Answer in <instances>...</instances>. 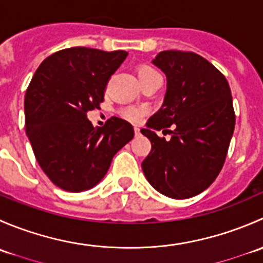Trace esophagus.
Returning a JSON list of instances; mask_svg holds the SVG:
<instances>
[{"instance_id": "34e87169", "label": "esophagus", "mask_w": 263, "mask_h": 263, "mask_svg": "<svg viewBox=\"0 0 263 263\" xmlns=\"http://www.w3.org/2000/svg\"><path fill=\"white\" fill-rule=\"evenodd\" d=\"M134 129H135V135H136V136H139V135H140V128H139V127L135 126Z\"/></svg>"}]
</instances>
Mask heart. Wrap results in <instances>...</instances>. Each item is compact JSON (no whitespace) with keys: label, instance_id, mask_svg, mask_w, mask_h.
I'll use <instances>...</instances> for the list:
<instances>
[{"label":"heart","instance_id":"1","mask_svg":"<svg viewBox=\"0 0 263 263\" xmlns=\"http://www.w3.org/2000/svg\"><path fill=\"white\" fill-rule=\"evenodd\" d=\"M137 76H139L140 82L142 84V82L147 80V79L154 78V76H160V73H159L155 68L151 67V66L142 65L137 68ZM144 115L145 108L140 107H126L121 110V116L131 122H139Z\"/></svg>","mask_w":263,"mask_h":263}]
</instances>
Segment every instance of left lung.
<instances>
[{
    "mask_svg": "<svg viewBox=\"0 0 263 263\" xmlns=\"http://www.w3.org/2000/svg\"><path fill=\"white\" fill-rule=\"evenodd\" d=\"M153 63L165 73L166 92L160 109L141 129L151 142L142 171L161 195L193 197L210 187L227 158L235 126L229 84L193 52L163 50ZM171 125V140L156 135Z\"/></svg>",
    "mask_w": 263,
    "mask_h": 263,
    "instance_id": "1",
    "label": "left lung"
}]
</instances>
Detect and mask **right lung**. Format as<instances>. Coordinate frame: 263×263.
<instances>
[{"label":"right lung","mask_w":263,"mask_h":263,"mask_svg":"<svg viewBox=\"0 0 263 263\" xmlns=\"http://www.w3.org/2000/svg\"><path fill=\"white\" fill-rule=\"evenodd\" d=\"M124 50L86 47L58 50L34 73L25 94V129L47 177L68 192L97 185L113 156L134 139V127L112 117L92 127L89 110L100 108L110 76L126 60Z\"/></svg>","instance_id":"add662e5"}]
</instances>
